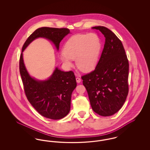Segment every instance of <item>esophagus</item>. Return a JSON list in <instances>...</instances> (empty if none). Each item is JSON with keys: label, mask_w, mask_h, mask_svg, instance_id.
Segmentation results:
<instances>
[{"label": "esophagus", "mask_w": 150, "mask_h": 150, "mask_svg": "<svg viewBox=\"0 0 150 150\" xmlns=\"http://www.w3.org/2000/svg\"><path fill=\"white\" fill-rule=\"evenodd\" d=\"M76 82H77L78 83H80L81 82V79L80 78H78V77L76 78Z\"/></svg>", "instance_id": "obj_1"}]
</instances>
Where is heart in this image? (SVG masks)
<instances>
[{"label":"heart","mask_w":150,"mask_h":150,"mask_svg":"<svg viewBox=\"0 0 150 150\" xmlns=\"http://www.w3.org/2000/svg\"><path fill=\"white\" fill-rule=\"evenodd\" d=\"M102 49V41L96 33L76 34L65 43L61 54V61L67 68L73 66V60L82 71H88L95 67Z\"/></svg>","instance_id":"obj_1"}]
</instances>
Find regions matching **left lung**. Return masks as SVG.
I'll list each match as a JSON object with an SVG mask.
<instances>
[{
  "label": "left lung",
  "instance_id": "obj_1",
  "mask_svg": "<svg viewBox=\"0 0 150 150\" xmlns=\"http://www.w3.org/2000/svg\"><path fill=\"white\" fill-rule=\"evenodd\" d=\"M105 38L95 70L81 77L93 111L102 116L116 113L128 94L129 62L120 40L110 30L96 26Z\"/></svg>",
  "mask_w": 150,
  "mask_h": 150
}]
</instances>
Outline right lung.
Masks as SVG:
<instances>
[{"label":"right lung","instance_id":"right-lung-1","mask_svg":"<svg viewBox=\"0 0 150 150\" xmlns=\"http://www.w3.org/2000/svg\"><path fill=\"white\" fill-rule=\"evenodd\" d=\"M70 33V30L66 28L36 29L24 43L20 56V72L28 100L40 114L53 120L61 119L70 112L72 93L77 85L74 74L71 71H61L56 67L47 79H36L28 71L23 52L30 43L39 38L50 41L58 51L61 40Z\"/></svg>","mask_w":150,"mask_h":150}]
</instances>
